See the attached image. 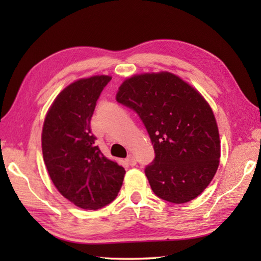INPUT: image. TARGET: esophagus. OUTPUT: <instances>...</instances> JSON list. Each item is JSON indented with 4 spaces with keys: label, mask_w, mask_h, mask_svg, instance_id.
Listing matches in <instances>:
<instances>
[{
    "label": "esophagus",
    "mask_w": 261,
    "mask_h": 261,
    "mask_svg": "<svg viewBox=\"0 0 261 261\" xmlns=\"http://www.w3.org/2000/svg\"><path fill=\"white\" fill-rule=\"evenodd\" d=\"M125 161H126V163H127V165H129V166H135L136 165V158L134 156V155H132V154H129V155H127V158L125 159Z\"/></svg>",
    "instance_id": "1"
}]
</instances>
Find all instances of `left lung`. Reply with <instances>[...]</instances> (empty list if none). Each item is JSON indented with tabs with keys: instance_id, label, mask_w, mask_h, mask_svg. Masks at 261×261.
Segmentation results:
<instances>
[{
	"instance_id": "obj_1",
	"label": "left lung",
	"mask_w": 261,
	"mask_h": 261,
	"mask_svg": "<svg viewBox=\"0 0 261 261\" xmlns=\"http://www.w3.org/2000/svg\"><path fill=\"white\" fill-rule=\"evenodd\" d=\"M117 102L138 114L155 158L145 175L159 198L184 204L208 187L220 162V137L214 114L202 95L167 71L127 78Z\"/></svg>"
}]
</instances>
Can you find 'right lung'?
Here are the masks:
<instances>
[{"mask_svg": "<svg viewBox=\"0 0 261 261\" xmlns=\"http://www.w3.org/2000/svg\"><path fill=\"white\" fill-rule=\"evenodd\" d=\"M109 76L73 82L56 96L42 127V155L59 192L84 210H99L120 192L125 170L95 145L91 118Z\"/></svg>", "mask_w": 261, "mask_h": 261, "instance_id": "1", "label": "right lung"}]
</instances>
